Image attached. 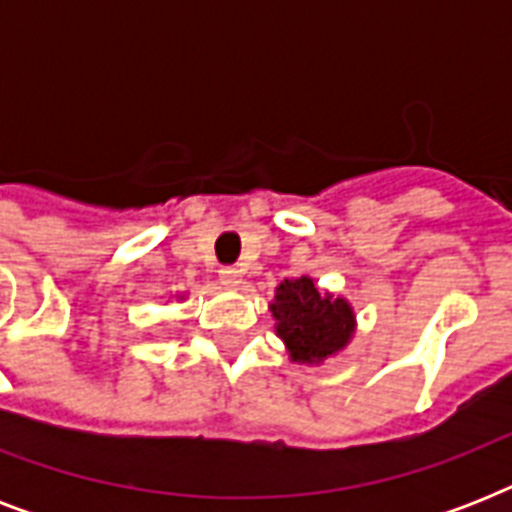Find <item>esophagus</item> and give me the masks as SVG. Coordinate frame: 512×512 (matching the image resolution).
<instances>
[{"label":"esophagus","mask_w":512,"mask_h":512,"mask_svg":"<svg viewBox=\"0 0 512 512\" xmlns=\"http://www.w3.org/2000/svg\"><path fill=\"white\" fill-rule=\"evenodd\" d=\"M220 284H223L225 289H239L241 284H244V273L239 271V268H220Z\"/></svg>","instance_id":"obj_1"}]
</instances>
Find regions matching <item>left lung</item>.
<instances>
[{
  "label": "left lung",
  "mask_w": 512,
  "mask_h": 512,
  "mask_svg": "<svg viewBox=\"0 0 512 512\" xmlns=\"http://www.w3.org/2000/svg\"><path fill=\"white\" fill-rule=\"evenodd\" d=\"M276 335L297 364H321L337 356L356 332V313L345 297L321 292L311 276L284 279L268 305Z\"/></svg>",
  "instance_id": "8db88e82"
}]
</instances>
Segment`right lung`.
Returning <instances> with one entry per match:
<instances>
[{
  "mask_svg": "<svg viewBox=\"0 0 512 512\" xmlns=\"http://www.w3.org/2000/svg\"><path fill=\"white\" fill-rule=\"evenodd\" d=\"M177 297H183V295H177Z\"/></svg>",
  "mask_w": 512,
  "mask_h": 512,
  "instance_id": "right-lung-1",
  "label": "right lung"
}]
</instances>
